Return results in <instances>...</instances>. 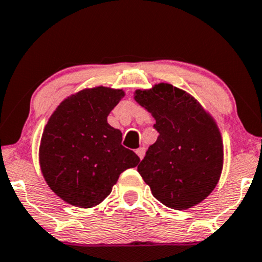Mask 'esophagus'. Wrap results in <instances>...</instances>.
<instances>
[{"label":"esophagus","mask_w":262,"mask_h":262,"mask_svg":"<svg viewBox=\"0 0 262 262\" xmlns=\"http://www.w3.org/2000/svg\"><path fill=\"white\" fill-rule=\"evenodd\" d=\"M135 152H137V155L139 156L140 160H143V157L145 155V147H139V149L135 151Z\"/></svg>","instance_id":"esophagus-1"}]
</instances>
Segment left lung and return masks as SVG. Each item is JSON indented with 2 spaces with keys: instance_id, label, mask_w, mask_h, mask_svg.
Masks as SVG:
<instances>
[{
  "instance_id": "obj_1",
  "label": "left lung",
  "mask_w": 262,
  "mask_h": 262,
  "mask_svg": "<svg viewBox=\"0 0 262 262\" xmlns=\"http://www.w3.org/2000/svg\"><path fill=\"white\" fill-rule=\"evenodd\" d=\"M134 100L155 118L160 135L138 172L160 203L187 210L206 199L223 168L219 125L187 91L168 83L134 91Z\"/></svg>"
}]
</instances>
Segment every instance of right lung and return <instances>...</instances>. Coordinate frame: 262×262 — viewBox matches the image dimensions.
<instances>
[{
	"instance_id": "add662e5",
	"label": "right lung",
	"mask_w": 262,
	"mask_h": 262,
	"mask_svg": "<svg viewBox=\"0 0 262 262\" xmlns=\"http://www.w3.org/2000/svg\"><path fill=\"white\" fill-rule=\"evenodd\" d=\"M123 89L85 88L66 97L47 121L39 163L50 189L67 204L90 209L102 203L125 169L140 159L125 149L119 129L107 123Z\"/></svg>"
}]
</instances>
